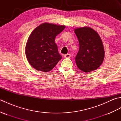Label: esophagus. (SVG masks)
Listing matches in <instances>:
<instances>
[{
    "label": "esophagus",
    "instance_id": "34e87169",
    "mask_svg": "<svg viewBox=\"0 0 121 121\" xmlns=\"http://www.w3.org/2000/svg\"><path fill=\"white\" fill-rule=\"evenodd\" d=\"M71 54L70 53H68V54H65V55L64 56V57L65 58H69L71 57Z\"/></svg>",
    "mask_w": 121,
    "mask_h": 121
}]
</instances>
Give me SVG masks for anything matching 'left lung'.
<instances>
[{"instance_id":"left-lung-1","label":"left lung","mask_w":121,"mask_h":121,"mask_svg":"<svg viewBox=\"0 0 121 121\" xmlns=\"http://www.w3.org/2000/svg\"><path fill=\"white\" fill-rule=\"evenodd\" d=\"M78 38L79 49L75 57L79 69L87 73L98 69L104 58V50L102 40L98 33L89 27L74 29Z\"/></svg>"}]
</instances>
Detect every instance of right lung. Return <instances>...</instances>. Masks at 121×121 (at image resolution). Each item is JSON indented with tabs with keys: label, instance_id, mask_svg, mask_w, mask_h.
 <instances>
[{
	"label": "right lung",
	"instance_id": "1",
	"mask_svg": "<svg viewBox=\"0 0 121 121\" xmlns=\"http://www.w3.org/2000/svg\"><path fill=\"white\" fill-rule=\"evenodd\" d=\"M65 25L44 23L33 30L25 46L28 62L38 71L48 72L55 68L62 58L55 40Z\"/></svg>",
	"mask_w": 121,
	"mask_h": 121
}]
</instances>
